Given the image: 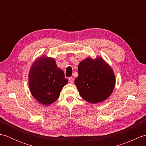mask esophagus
I'll use <instances>...</instances> for the list:
<instances>
[{
	"instance_id": "34e87169",
	"label": "esophagus",
	"mask_w": 146,
	"mask_h": 146,
	"mask_svg": "<svg viewBox=\"0 0 146 146\" xmlns=\"http://www.w3.org/2000/svg\"><path fill=\"white\" fill-rule=\"evenodd\" d=\"M68 80H69V82L71 83H73L74 82V79L72 78V77H70V78H68Z\"/></svg>"
}]
</instances>
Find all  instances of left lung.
Masks as SVG:
<instances>
[{
  "label": "left lung",
  "instance_id": "left-lung-1",
  "mask_svg": "<svg viewBox=\"0 0 146 146\" xmlns=\"http://www.w3.org/2000/svg\"><path fill=\"white\" fill-rule=\"evenodd\" d=\"M78 73L75 83L85 100L97 104L110 97L115 85V76L103 58H86L79 63Z\"/></svg>",
  "mask_w": 146,
  "mask_h": 146
}]
</instances>
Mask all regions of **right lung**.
<instances>
[{
  "label": "right lung",
  "mask_w": 146,
  "mask_h": 146,
  "mask_svg": "<svg viewBox=\"0 0 146 146\" xmlns=\"http://www.w3.org/2000/svg\"><path fill=\"white\" fill-rule=\"evenodd\" d=\"M29 86L33 97L39 103L49 105L58 100L68 80L54 58L44 56L34 62L29 73Z\"/></svg>",
  "instance_id": "right-lung-1"
}]
</instances>
